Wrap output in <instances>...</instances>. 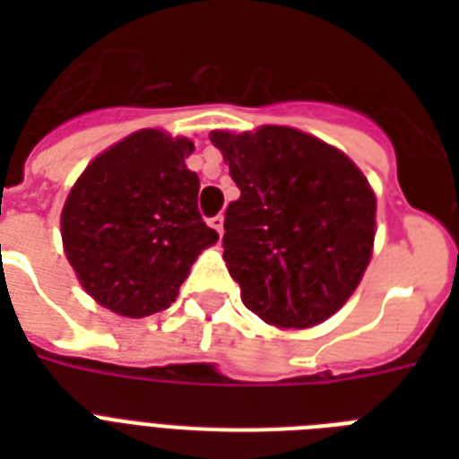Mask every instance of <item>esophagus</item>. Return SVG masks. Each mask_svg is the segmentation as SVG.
Wrapping results in <instances>:
<instances>
[{
    "label": "esophagus",
    "instance_id": "obj_1",
    "mask_svg": "<svg viewBox=\"0 0 459 459\" xmlns=\"http://www.w3.org/2000/svg\"><path fill=\"white\" fill-rule=\"evenodd\" d=\"M209 226H212V229L219 233V236H223V216L221 214L212 216V219H209Z\"/></svg>",
    "mask_w": 459,
    "mask_h": 459
}]
</instances>
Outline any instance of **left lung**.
I'll use <instances>...</instances> for the list:
<instances>
[{
    "label": "left lung",
    "instance_id": "left-lung-1",
    "mask_svg": "<svg viewBox=\"0 0 459 459\" xmlns=\"http://www.w3.org/2000/svg\"><path fill=\"white\" fill-rule=\"evenodd\" d=\"M240 197L223 259L243 305L279 328L326 321L355 293L374 247L377 197L341 150L286 126L212 131Z\"/></svg>",
    "mask_w": 459,
    "mask_h": 459
}]
</instances>
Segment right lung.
Returning <instances> with one entry per match:
<instances>
[{
    "label": "right lung",
    "mask_w": 459,
    "mask_h": 459,
    "mask_svg": "<svg viewBox=\"0 0 459 459\" xmlns=\"http://www.w3.org/2000/svg\"><path fill=\"white\" fill-rule=\"evenodd\" d=\"M193 140L145 128L109 147L75 180L61 212L64 250L81 286L121 316H150L178 298L219 240L197 209Z\"/></svg>",
    "instance_id": "obj_1"
}]
</instances>
